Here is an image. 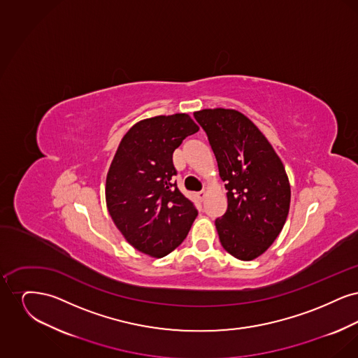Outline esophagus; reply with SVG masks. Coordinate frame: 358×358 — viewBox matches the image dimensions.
<instances>
[{"label": "esophagus", "mask_w": 358, "mask_h": 358, "mask_svg": "<svg viewBox=\"0 0 358 358\" xmlns=\"http://www.w3.org/2000/svg\"><path fill=\"white\" fill-rule=\"evenodd\" d=\"M205 196H206V192H205V190H200V192L197 193V197H199L201 201L204 200Z\"/></svg>", "instance_id": "34e87169"}]
</instances>
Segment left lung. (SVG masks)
<instances>
[{"mask_svg":"<svg viewBox=\"0 0 358 358\" xmlns=\"http://www.w3.org/2000/svg\"><path fill=\"white\" fill-rule=\"evenodd\" d=\"M215 153L228 190V206L216 219L224 250L240 260L262 255L289 215V178L267 138L245 115L215 108L193 114Z\"/></svg>","mask_w":358,"mask_h":358,"instance_id":"obj_1","label":"left lung"}]
</instances>
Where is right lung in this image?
<instances>
[{"mask_svg":"<svg viewBox=\"0 0 358 358\" xmlns=\"http://www.w3.org/2000/svg\"><path fill=\"white\" fill-rule=\"evenodd\" d=\"M199 131L187 114L141 120L122 138L106 180L113 222L138 251L171 254L185 238L197 209L173 181V153Z\"/></svg>","mask_w":358,"mask_h":358,"instance_id":"add662e5","label":"right lung"}]
</instances>
